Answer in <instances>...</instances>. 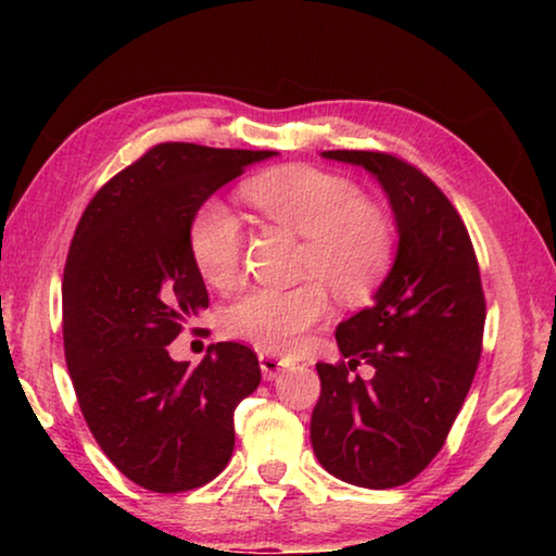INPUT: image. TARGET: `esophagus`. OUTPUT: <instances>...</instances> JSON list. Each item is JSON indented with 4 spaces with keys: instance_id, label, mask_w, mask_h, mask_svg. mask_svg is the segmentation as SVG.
I'll list each match as a JSON object with an SVG mask.
<instances>
[{
    "instance_id": "1",
    "label": "esophagus",
    "mask_w": 556,
    "mask_h": 556,
    "mask_svg": "<svg viewBox=\"0 0 556 556\" xmlns=\"http://www.w3.org/2000/svg\"><path fill=\"white\" fill-rule=\"evenodd\" d=\"M289 365L291 361H287V357H281L277 353H267V351L260 353V368L267 380H275L281 370L289 368Z\"/></svg>"
}]
</instances>
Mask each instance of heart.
<instances>
[{"label":"heart","mask_w":556,"mask_h":556,"mask_svg":"<svg viewBox=\"0 0 556 556\" xmlns=\"http://www.w3.org/2000/svg\"><path fill=\"white\" fill-rule=\"evenodd\" d=\"M242 193L265 218L306 238L301 275L316 279L294 289L244 291L225 308L223 326L262 351L294 353L331 314L326 286L351 304L372 294L392 262V223L363 201L353 181L306 164L269 168L244 184ZM188 248L208 285L223 289L238 279L242 225L223 203L211 201L195 213Z\"/></svg>","instance_id":"1"}]
</instances>
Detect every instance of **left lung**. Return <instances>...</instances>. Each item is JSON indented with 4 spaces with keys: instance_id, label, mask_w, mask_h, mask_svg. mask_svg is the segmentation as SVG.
Returning a JSON list of instances; mask_svg holds the SVG:
<instances>
[{
    "instance_id": "1",
    "label": "left lung",
    "mask_w": 556,
    "mask_h": 556,
    "mask_svg": "<svg viewBox=\"0 0 556 556\" xmlns=\"http://www.w3.org/2000/svg\"><path fill=\"white\" fill-rule=\"evenodd\" d=\"M388 193L397 255L372 304L338 324L341 363H316L312 446L328 473L384 491L409 483L448 437L481 361L485 296L468 230L441 188L388 152H324ZM361 362L370 381L353 376Z\"/></svg>"
}]
</instances>
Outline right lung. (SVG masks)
I'll list each match as a JSON object with an SVG mask.
<instances>
[{
  "mask_svg": "<svg viewBox=\"0 0 556 556\" xmlns=\"http://www.w3.org/2000/svg\"><path fill=\"white\" fill-rule=\"evenodd\" d=\"M275 154L156 144L100 188L75 228L63 269L65 363L92 437L147 491H193L232 456V414L257 390V355L213 343L188 368L166 345L208 308L188 248L195 213Z\"/></svg>",
  "mask_w": 556,
  "mask_h": 556,
  "instance_id": "add662e5",
  "label": "right lung"
}]
</instances>
